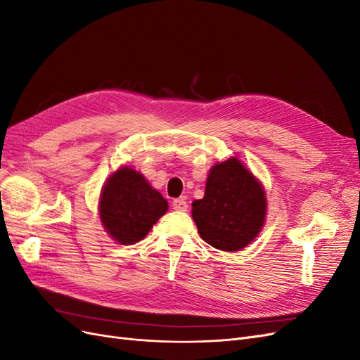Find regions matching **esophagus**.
I'll return each instance as SVG.
<instances>
[{"mask_svg": "<svg viewBox=\"0 0 360 360\" xmlns=\"http://www.w3.org/2000/svg\"><path fill=\"white\" fill-rule=\"evenodd\" d=\"M172 209L177 212H188V202L184 198H177L172 201Z\"/></svg>", "mask_w": 360, "mask_h": 360, "instance_id": "esophagus-1", "label": "esophagus"}]
</instances>
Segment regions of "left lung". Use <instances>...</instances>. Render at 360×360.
<instances>
[{
	"label": "left lung",
	"instance_id": "1",
	"mask_svg": "<svg viewBox=\"0 0 360 360\" xmlns=\"http://www.w3.org/2000/svg\"><path fill=\"white\" fill-rule=\"evenodd\" d=\"M198 233L210 246L234 252L250 243L266 219L263 186L237 158L216 163L204 198L192 202Z\"/></svg>",
	"mask_w": 360,
	"mask_h": 360
}]
</instances>
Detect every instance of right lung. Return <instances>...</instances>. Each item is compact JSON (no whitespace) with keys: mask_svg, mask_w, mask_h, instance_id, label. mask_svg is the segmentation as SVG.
Segmentation results:
<instances>
[{"mask_svg":"<svg viewBox=\"0 0 360 360\" xmlns=\"http://www.w3.org/2000/svg\"><path fill=\"white\" fill-rule=\"evenodd\" d=\"M101 219L115 242L134 245L147 236L168 202L143 174L123 167L108 179L101 195Z\"/></svg>","mask_w":360,"mask_h":360,"instance_id":"1","label":"right lung"}]
</instances>
